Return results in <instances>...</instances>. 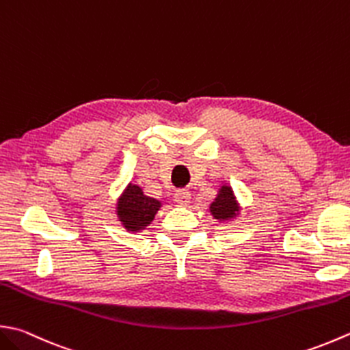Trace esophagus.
<instances>
[{
  "label": "esophagus",
  "mask_w": 350,
  "mask_h": 350,
  "mask_svg": "<svg viewBox=\"0 0 350 350\" xmlns=\"http://www.w3.org/2000/svg\"><path fill=\"white\" fill-rule=\"evenodd\" d=\"M174 202L179 204V206H188L191 203V193L187 189H182V191H177L174 194Z\"/></svg>",
  "instance_id": "34e87169"
}]
</instances>
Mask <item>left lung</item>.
I'll use <instances>...</instances> for the list:
<instances>
[{"mask_svg": "<svg viewBox=\"0 0 350 350\" xmlns=\"http://www.w3.org/2000/svg\"><path fill=\"white\" fill-rule=\"evenodd\" d=\"M241 204L229 183H221L218 187L217 196L209 204V212L214 220L221 224L234 223L238 217H241Z\"/></svg>", "mask_w": 350, "mask_h": 350, "instance_id": "obj_1", "label": "left lung"}]
</instances>
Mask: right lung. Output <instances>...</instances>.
Segmentation results:
<instances>
[{
    "mask_svg": "<svg viewBox=\"0 0 350 350\" xmlns=\"http://www.w3.org/2000/svg\"><path fill=\"white\" fill-rule=\"evenodd\" d=\"M162 202L144 194L139 185L129 182L115 204V214L130 234H141L153 223Z\"/></svg>",
    "mask_w": 350,
    "mask_h": 350,
    "instance_id": "right-lung-1",
    "label": "right lung"
}]
</instances>
